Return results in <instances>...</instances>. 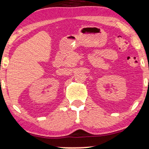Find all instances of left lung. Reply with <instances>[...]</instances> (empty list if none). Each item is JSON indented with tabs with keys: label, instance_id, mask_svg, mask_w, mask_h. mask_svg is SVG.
<instances>
[{
	"label": "left lung",
	"instance_id": "obj_1",
	"mask_svg": "<svg viewBox=\"0 0 149 149\" xmlns=\"http://www.w3.org/2000/svg\"><path fill=\"white\" fill-rule=\"evenodd\" d=\"M148 82H149V80H148Z\"/></svg>",
	"mask_w": 149,
	"mask_h": 149
}]
</instances>
